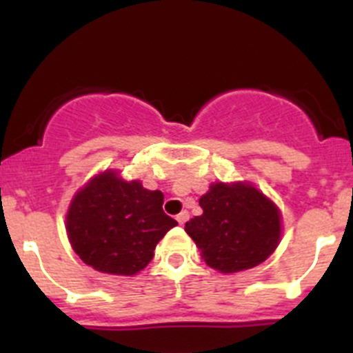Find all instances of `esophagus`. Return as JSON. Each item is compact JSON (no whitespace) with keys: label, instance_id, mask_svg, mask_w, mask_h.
<instances>
[{"label":"esophagus","instance_id":"1","mask_svg":"<svg viewBox=\"0 0 353 353\" xmlns=\"http://www.w3.org/2000/svg\"><path fill=\"white\" fill-rule=\"evenodd\" d=\"M176 219H177V222H179L181 225H184V224H186V222H188V219H190V214H188V212L184 210V212H181V214L177 215Z\"/></svg>","mask_w":353,"mask_h":353}]
</instances>
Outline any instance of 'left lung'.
<instances>
[{
    "label": "left lung",
    "instance_id": "1",
    "mask_svg": "<svg viewBox=\"0 0 353 353\" xmlns=\"http://www.w3.org/2000/svg\"><path fill=\"white\" fill-rule=\"evenodd\" d=\"M203 214L186 222V232L203 260L221 272L252 269L276 250L281 215L252 184H212L200 198Z\"/></svg>",
    "mask_w": 353,
    "mask_h": 353
}]
</instances>
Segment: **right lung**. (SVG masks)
<instances>
[{
  "mask_svg": "<svg viewBox=\"0 0 353 353\" xmlns=\"http://www.w3.org/2000/svg\"><path fill=\"white\" fill-rule=\"evenodd\" d=\"M162 191L115 172L93 177L72 200L67 232L74 252L100 272L132 276L153 259L157 243L177 225L163 212Z\"/></svg>",
  "mask_w": 353,
  "mask_h": 353,
  "instance_id": "obj_1",
  "label": "right lung"
}]
</instances>
